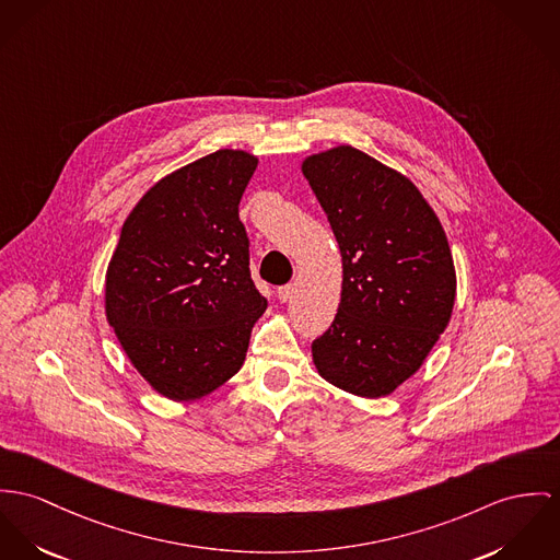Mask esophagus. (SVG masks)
Here are the masks:
<instances>
[{
    "instance_id": "esophagus-1",
    "label": "esophagus",
    "mask_w": 560,
    "mask_h": 560,
    "mask_svg": "<svg viewBox=\"0 0 560 560\" xmlns=\"http://www.w3.org/2000/svg\"><path fill=\"white\" fill-rule=\"evenodd\" d=\"M277 296H279V301L281 302L292 301V296H294V285H281V288L277 290Z\"/></svg>"
}]
</instances>
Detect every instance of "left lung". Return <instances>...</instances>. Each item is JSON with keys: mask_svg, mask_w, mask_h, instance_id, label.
<instances>
[{"mask_svg": "<svg viewBox=\"0 0 560 560\" xmlns=\"http://www.w3.org/2000/svg\"><path fill=\"white\" fill-rule=\"evenodd\" d=\"M343 259L332 326L311 345L332 386L380 398L405 384L447 328L456 268L422 191L364 151L339 144L302 160Z\"/></svg>", "mask_w": 560, "mask_h": 560, "instance_id": "8db88e82", "label": "left lung"}]
</instances>
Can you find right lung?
<instances>
[{"instance_id": "1", "label": "right lung", "mask_w": 560, "mask_h": 560, "mask_svg": "<svg viewBox=\"0 0 560 560\" xmlns=\"http://www.w3.org/2000/svg\"><path fill=\"white\" fill-rule=\"evenodd\" d=\"M258 158L219 149L160 178L124 221L104 311L133 369L174 402L232 380L266 299L238 219Z\"/></svg>"}]
</instances>
